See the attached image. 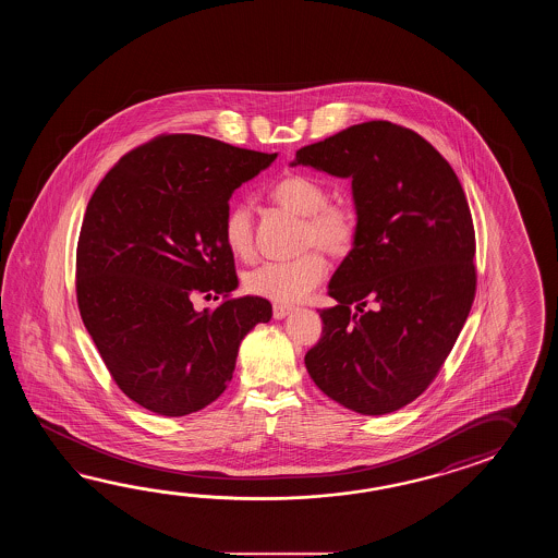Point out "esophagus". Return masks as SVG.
Wrapping results in <instances>:
<instances>
[{"instance_id": "obj_1", "label": "esophagus", "mask_w": 558, "mask_h": 558, "mask_svg": "<svg viewBox=\"0 0 558 558\" xmlns=\"http://www.w3.org/2000/svg\"><path fill=\"white\" fill-rule=\"evenodd\" d=\"M291 311L293 307H289V305H274V317L275 319H284Z\"/></svg>"}]
</instances>
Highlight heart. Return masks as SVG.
I'll return each mask as SVG.
<instances>
[{
	"instance_id": "obj_1",
	"label": "heart",
	"mask_w": 558,
	"mask_h": 558,
	"mask_svg": "<svg viewBox=\"0 0 558 558\" xmlns=\"http://www.w3.org/2000/svg\"><path fill=\"white\" fill-rule=\"evenodd\" d=\"M275 202L305 217V245H319L331 255H344L355 245L359 233L356 211L344 202H327L329 191L319 179L293 173L279 179L271 190ZM223 239L231 253L247 257L253 250V209L250 203L229 205L223 219ZM327 275V262L319 250H311L295 259L263 262L245 275L251 295L269 299L277 305L296 303L317 287Z\"/></svg>"
}]
</instances>
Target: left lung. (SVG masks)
I'll return each mask as SVG.
<instances>
[{"instance_id": "1", "label": "left lung", "mask_w": 558, "mask_h": 558, "mask_svg": "<svg viewBox=\"0 0 558 558\" xmlns=\"http://www.w3.org/2000/svg\"><path fill=\"white\" fill-rule=\"evenodd\" d=\"M295 157L353 179L359 219L305 367L355 413L399 411L439 375L473 307L476 245L461 181L427 140L391 121L351 125Z\"/></svg>"}]
</instances>
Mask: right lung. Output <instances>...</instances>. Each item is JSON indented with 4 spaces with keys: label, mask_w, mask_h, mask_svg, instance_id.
<instances>
[{
    "label": "right lung",
    "mask_w": 558,
    "mask_h": 558,
    "mask_svg": "<svg viewBox=\"0 0 558 558\" xmlns=\"http://www.w3.org/2000/svg\"><path fill=\"white\" fill-rule=\"evenodd\" d=\"M275 157L163 133L123 155L87 203L77 307L111 379L143 409L183 416L214 403L243 337L271 319L267 299L229 296L238 274L223 219L231 193ZM195 292L225 301L199 314Z\"/></svg>",
    "instance_id": "obj_1"
}]
</instances>
